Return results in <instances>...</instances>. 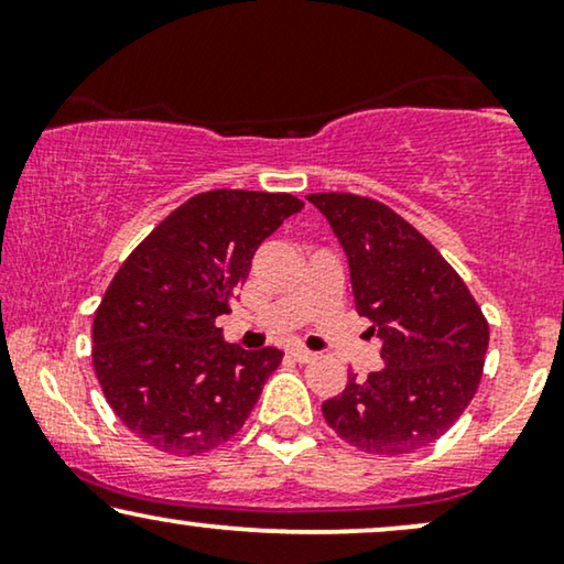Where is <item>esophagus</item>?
<instances>
[{"instance_id":"obj_1","label":"esophagus","mask_w":564,"mask_h":564,"mask_svg":"<svg viewBox=\"0 0 564 564\" xmlns=\"http://www.w3.org/2000/svg\"><path fill=\"white\" fill-rule=\"evenodd\" d=\"M290 354H292V359L300 361V365H307V361H313V359H315V351H311V349H303V346H297V349H292Z\"/></svg>"}]
</instances>
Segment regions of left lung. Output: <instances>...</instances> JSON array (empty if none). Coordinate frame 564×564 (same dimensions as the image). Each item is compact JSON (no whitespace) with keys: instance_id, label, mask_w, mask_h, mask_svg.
<instances>
[{"instance_id":"8db88e82","label":"left lung","mask_w":564,"mask_h":564,"mask_svg":"<svg viewBox=\"0 0 564 564\" xmlns=\"http://www.w3.org/2000/svg\"><path fill=\"white\" fill-rule=\"evenodd\" d=\"M349 261L357 313L382 341V369L349 375L323 419L369 454H408L434 444L465 413L482 377L488 321L442 253L377 199L307 195Z\"/></svg>"}]
</instances>
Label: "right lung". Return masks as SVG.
<instances>
[{
    "mask_svg": "<svg viewBox=\"0 0 564 564\" xmlns=\"http://www.w3.org/2000/svg\"><path fill=\"white\" fill-rule=\"evenodd\" d=\"M300 210L284 192H203L118 269L95 313L91 361L115 415L145 444L203 454L241 431L282 351L228 344L215 318L264 238Z\"/></svg>",
    "mask_w": 564,
    "mask_h": 564,
    "instance_id": "add662e5",
    "label": "right lung"
}]
</instances>
